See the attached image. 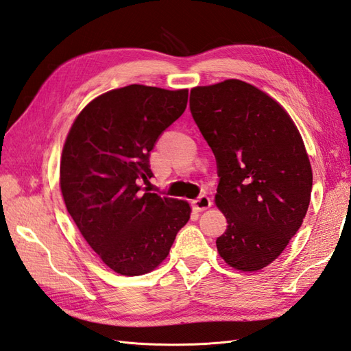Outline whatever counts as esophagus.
Wrapping results in <instances>:
<instances>
[{
  "mask_svg": "<svg viewBox=\"0 0 351 351\" xmlns=\"http://www.w3.org/2000/svg\"><path fill=\"white\" fill-rule=\"evenodd\" d=\"M193 206H194L195 210H205L210 206V199L208 197L206 194H202V195H199L197 199L193 200Z\"/></svg>",
  "mask_w": 351,
  "mask_h": 351,
  "instance_id": "esophagus-1",
  "label": "esophagus"
}]
</instances>
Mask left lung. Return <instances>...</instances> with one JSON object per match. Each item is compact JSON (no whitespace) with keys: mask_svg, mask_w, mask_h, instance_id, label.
Here are the masks:
<instances>
[{"mask_svg":"<svg viewBox=\"0 0 351 351\" xmlns=\"http://www.w3.org/2000/svg\"><path fill=\"white\" fill-rule=\"evenodd\" d=\"M195 124L217 158L215 205L227 219L218 254L242 272L271 265L302 226L313 170L287 110L239 79L191 89Z\"/></svg>","mask_w":351,"mask_h":351,"instance_id":"8db88e82","label":"left lung"}]
</instances>
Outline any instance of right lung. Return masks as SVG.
<instances>
[{
  "label": "right lung",
  "mask_w": 351,
  "mask_h": 351,
  "mask_svg": "<svg viewBox=\"0 0 351 351\" xmlns=\"http://www.w3.org/2000/svg\"><path fill=\"white\" fill-rule=\"evenodd\" d=\"M189 89L128 85L95 97L65 137L62 199L106 266L136 276L158 267L176 233L190 219L186 200L142 189L154 176L149 152L158 136L182 115Z\"/></svg>",
  "instance_id": "add662e5"
}]
</instances>
